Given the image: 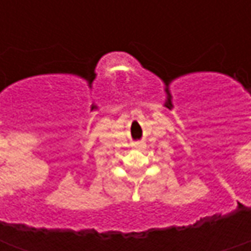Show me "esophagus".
Wrapping results in <instances>:
<instances>
[{
	"label": "esophagus",
	"mask_w": 251,
	"mask_h": 251,
	"mask_svg": "<svg viewBox=\"0 0 251 251\" xmlns=\"http://www.w3.org/2000/svg\"><path fill=\"white\" fill-rule=\"evenodd\" d=\"M147 145H145V142H142V141H137V142H134V148H137V150H144Z\"/></svg>",
	"instance_id": "esophagus-1"
}]
</instances>
